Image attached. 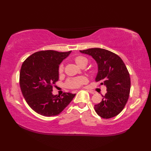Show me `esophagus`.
<instances>
[{
  "mask_svg": "<svg viewBox=\"0 0 151 151\" xmlns=\"http://www.w3.org/2000/svg\"><path fill=\"white\" fill-rule=\"evenodd\" d=\"M88 91L89 92V93H91V94H94L95 93V91H91V90H88Z\"/></svg>",
  "mask_w": 151,
  "mask_h": 151,
  "instance_id": "esophagus-1",
  "label": "esophagus"
}]
</instances>
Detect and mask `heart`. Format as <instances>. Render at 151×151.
Returning a JSON list of instances; mask_svg holds the SVG:
<instances>
[{
  "label": "heart",
  "mask_w": 151,
  "mask_h": 151,
  "mask_svg": "<svg viewBox=\"0 0 151 151\" xmlns=\"http://www.w3.org/2000/svg\"><path fill=\"white\" fill-rule=\"evenodd\" d=\"M75 63L77 64L78 66H82L83 65H86L88 63V59L86 57H83V56L78 55L76 56L75 58ZM64 70V66L63 64H60L58 66V73H63ZM88 82V78L85 76H77V77H74L68 79L66 82V85L67 87L70 88H76L78 87H81V86L85 85Z\"/></svg>",
  "instance_id": "b5f03b06"
}]
</instances>
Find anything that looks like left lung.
<instances>
[{"instance_id":"obj_1","label":"left lung","mask_w":151,"mask_h":151,"mask_svg":"<svg viewBox=\"0 0 151 151\" xmlns=\"http://www.w3.org/2000/svg\"><path fill=\"white\" fill-rule=\"evenodd\" d=\"M80 52L92 56L96 61L99 72L95 81L106 86L107 93L102 95V101L94 105L96 113L106 119L118 115L126 105L131 90V78L123 60L103 48H88Z\"/></svg>"}]
</instances>
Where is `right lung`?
Instances as JSON below:
<instances>
[{
  "instance_id": "right-lung-1",
  "label": "right lung",
  "mask_w": 151,
  "mask_h": 151,
  "mask_svg": "<svg viewBox=\"0 0 151 151\" xmlns=\"http://www.w3.org/2000/svg\"><path fill=\"white\" fill-rule=\"evenodd\" d=\"M71 50H41L29 56L21 66L19 83L22 95L33 111L46 116L60 114L76 94L64 93L53 95L52 88L58 81V66Z\"/></svg>"
}]
</instances>
